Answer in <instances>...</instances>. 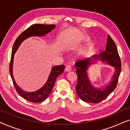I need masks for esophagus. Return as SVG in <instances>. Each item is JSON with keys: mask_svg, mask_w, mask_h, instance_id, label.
<instances>
[{"mask_svg": "<svg viewBox=\"0 0 130 130\" xmlns=\"http://www.w3.org/2000/svg\"><path fill=\"white\" fill-rule=\"evenodd\" d=\"M71 70V66H70V65H68V66L65 67V71L66 72H70Z\"/></svg>", "mask_w": 130, "mask_h": 130, "instance_id": "obj_1", "label": "esophagus"}]
</instances>
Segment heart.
<instances>
[{"instance_id":"obj_1","label":"heart","mask_w":130,"mask_h":130,"mask_svg":"<svg viewBox=\"0 0 130 130\" xmlns=\"http://www.w3.org/2000/svg\"><path fill=\"white\" fill-rule=\"evenodd\" d=\"M88 40V39H87ZM91 51H92V48L91 47L86 48V49H82L81 51H79V55L80 56H86V55L90 54L91 52Z\"/></svg>"}]
</instances>
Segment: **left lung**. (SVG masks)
<instances>
[{
  "label": "left lung",
  "mask_w": 130,
  "mask_h": 130,
  "mask_svg": "<svg viewBox=\"0 0 130 130\" xmlns=\"http://www.w3.org/2000/svg\"><path fill=\"white\" fill-rule=\"evenodd\" d=\"M99 55H93L90 58L79 60L75 63L78 78L75 87L76 93L81 100L87 103H97L105 99L115 89L121 71V62L117 46L109 35L108 36L106 50ZM99 57L101 61L113 66L116 72L109 85L101 89H96L91 86L88 78L87 70L89 65L92 63V60L98 59Z\"/></svg>",
  "instance_id": "8db88e82"
}]
</instances>
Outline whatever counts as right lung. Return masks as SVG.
<instances>
[{
	"instance_id": "right-lung-1",
	"label": "right lung",
	"mask_w": 130,
	"mask_h": 130,
	"mask_svg": "<svg viewBox=\"0 0 130 130\" xmlns=\"http://www.w3.org/2000/svg\"><path fill=\"white\" fill-rule=\"evenodd\" d=\"M55 27V25H44V24H33L30 27L28 28L27 30L22 32L20 36L17 37L15 40L14 44H13L12 50V54L11 61L9 64V72L11 74L12 79L13 85L15 86V89L17 93L20 95L22 98L25 99L28 101L34 103H40L46 100L48 96H49L50 93H51L53 86L55 85V81L56 78L59 75H60L63 71L65 68V65H58V66L53 67L52 69L49 78H48L47 81L46 82L45 85L41 87L39 90L34 91V92H26L20 89L17 84L15 83L14 78L13 77L12 74V64L13 59L14 53L21 43L24 40L27 39L30 36H42L45 34H47L48 32H51L52 30Z\"/></svg>"
}]
</instances>
